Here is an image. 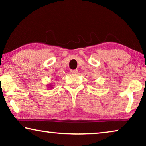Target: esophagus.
Segmentation results:
<instances>
[{"mask_svg": "<svg viewBox=\"0 0 146 146\" xmlns=\"http://www.w3.org/2000/svg\"><path fill=\"white\" fill-rule=\"evenodd\" d=\"M70 73L73 74H76L78 73V71L76 70H71Z\"/></svg>", "mask_w": 146, "mask_h": 146, "instance_id": "34e87169", "label": "esophagus"}]
</instances>
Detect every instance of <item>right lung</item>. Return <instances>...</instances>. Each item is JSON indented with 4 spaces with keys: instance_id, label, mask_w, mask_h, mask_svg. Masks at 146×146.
Wrapping results in <instances>:
<instances>
[{
    "instance_id": "add662e5",
    "label": "right lung",
    "mask_w": 146,
    "mask_h": 146,
    "mask_svg": "<svg viewBox=\"0 0 146 146\" xmlns=\"http://www.w3.org/2000/svg\"><path fill=\"white\" fill-rule=\"evenodd\" d=\"M53 86H54V85H52V84L50 83V84H48L47 88H50L51 89V88H52Z\"/></svg>"
}]
</instances>
